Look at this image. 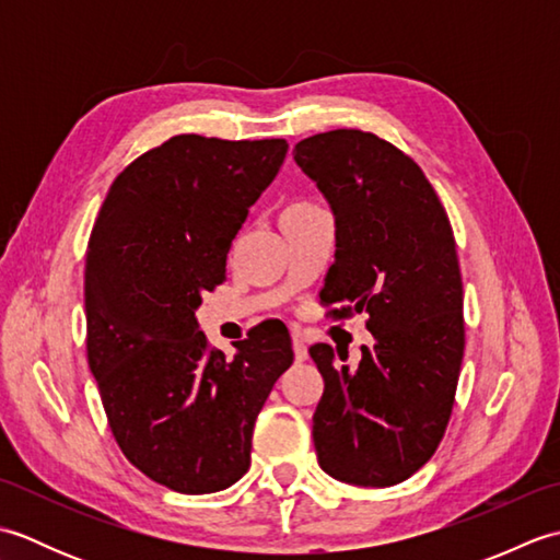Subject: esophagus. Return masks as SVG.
Returning a JSON list of instances; mask_svg holds the SVG:
<instances>
[{
	"instance_id": "obj_1",
	"label": "esophagus",
	"mask_w": 560,
	"mask_h": 560,
	"mask_svg": "<svg viewBox=\"0 0 560 560\" xmlns=\"http://www.w3.org/2000/svg\"><path fill=\"white\" fill-rule=\"evenodd\" d=\"M293 355H295V363H303L307 359V347H305V341L299 337L293 339Z\"/></svg>"
}]
</instances>
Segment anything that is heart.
Here are the masks:
<instances>
[{"label": "heart", "instance_id": "obj_1", "mask_svg": "<svg viewBox=\"0 0 560 560\" xmlns=\"http://www.w3.org/2000/svg\"><path fill=\"white\" fill-rule=\"evenodd\" d=\"M295 207H313V205H295ZM293 209V207H291Z\"/></svg>", "mask_w": 560, "mask_h": 560}]
</instances>
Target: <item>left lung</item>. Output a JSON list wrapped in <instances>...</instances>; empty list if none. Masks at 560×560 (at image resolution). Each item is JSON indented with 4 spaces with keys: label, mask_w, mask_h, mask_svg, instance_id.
<instances>
[{
    "label": "left lung",
    "mask_w": 560,
    "mask_h": 560,
    "mask_svg": "<svg viewBox=\"0 0 560 560\" xmlns=\"http://www.w3.org/2000/svg\"><path fill=\"white\" fill-rule=\"evenodd\" d=\"M293 161L335 217L319 299L347 305L335 317L365 311L375 339L355 368L329 343L311 347L325 377L317 462L331 479L385 489L433 457L452 413L464 355L455 237L423 171L385 139L335 129L299 141Z\"/></svg>",
    "instance_id": "obj_1"
}]
</instances>
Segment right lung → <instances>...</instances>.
Here are the masks:
<instances>
[{
    "mask_svg": "<svg viewBox=\"0 0 560 560\" xmlns=\"http://www.w3.org/2000/svg\"><path fill=\"white\" fill-rule=\"evenodd\" d=\"M287 151L283 139L177 135L115 177L93 225L89 368L125 457L177 493H217L243 477L257 413L293 363L281 323L249 329L225 359L195 317Z\"/></svg>",
    "mask_w": 560,
    "mask_h": 560,
    "instance_id": "right-lung-1",
    "label": "right lung"
}]
</instances>
